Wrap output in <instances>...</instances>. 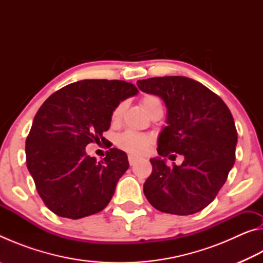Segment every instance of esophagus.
<instances>
[{"label":"esophagus","instance_id":"34e87169","mask_svg":"<svg viewBox=\"0 0 263 263\" xmlns=\"http://www.w3.org/2000/svg\"><path fill=\"white\" fill-rule=\"evenodd\" d=\"M137 162V158L133 157V155H128V163H130V166H133Z\"/></svg>","mask_w":263,"mask_h":263}]
</instances>
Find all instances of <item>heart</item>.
Segmentation results:
<instances>
[{
    "label": "heart",
    "mask_w": 263,
    "mask_h": 263,
    "mask_svg": "<svg viewBox=\"0 0 263 263\" xmlns=\"http://www.w3.org/2000/svg\"><path fill=\"white\" fill-rule=\"evenodd\" d=\"M140 104L142 106V109L145 110V112L147 115H151V112H152L154 109L161 106V102H160L157 96L146 94L140 99ZM124 109H125V103H124V102H119V103L115 106L112 112L110 115L111 123H117L119 119H121L124 112ZM151 141H152V139H151L148 136L127 131L124 132L123 135L117 138V146L119 148H122L123 151H125V152L132 155H141L147 151Z\"/></svg>",
    "instance_id": "1"
}]
</instances>
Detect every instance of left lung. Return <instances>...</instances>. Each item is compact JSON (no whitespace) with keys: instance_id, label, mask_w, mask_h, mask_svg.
<instances>
[{"instance_id":"left-lung-1","label":"left lung","mask_w":263,"mask_h":263,"mask_svg":"<svg viewBox=\"0 0 263 263\" xmlns=\"http://www.w3.org/2000/svg\"><path fill=\"white\" fill-rule=\"evenodd\" d=\"M137 86L161 97L167 106L168 126L158 141L160 157H184L181 166L151 159L146 198L157 210L172 215L203 210L219 193L235 161L238 133L232 114L219 96L193 79L151 78Z\"/></svg>"}]
</instances>
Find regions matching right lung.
<instances>
[{
    "label": "right lung",
    "mask_w": 263,
    "mask_h": 263,
    "mask_svg": "<svg viewBox=\"0 0 263 263\" xmlns=\"http://www.w3.org/2000/svg\"><path fill=\"white\" fill-rule=\"evenodd\" d=\"M137 92L121 80H82L53 92L37 111L25 142L26 166L55 215L79 219L109 204L127 155L111 148L97 162L84 147L105 139L115 106Z\"/></svg>",
    "instance_id": "add662e5"
}]
</instances>
